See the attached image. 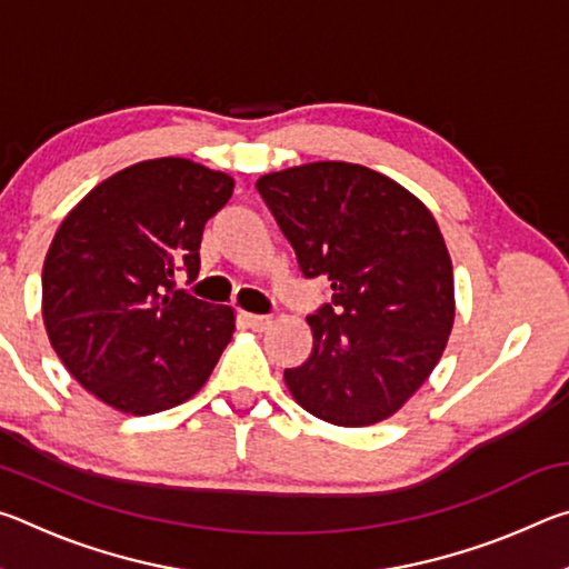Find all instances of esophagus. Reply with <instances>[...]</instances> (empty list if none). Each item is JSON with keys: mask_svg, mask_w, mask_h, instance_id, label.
I'll return each instance as SVG.
<instances>
[{"mask_svg": "<svg viewBox=\"0 0 569 569\" xmlns=\"http://www.w3.org/2000/svg\"><path fill=\"white\" fill-rule=\"evenodd\" d=\"M243 321L253 331H263V329H268V326H271V319H268V316H258V313H243Z\"/></svg>", "mask_w": 569, "mask_h": 569, "instance_id": "esophagus-1", "label": "esophagus"}]
</instances>
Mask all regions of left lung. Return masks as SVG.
<instances>
[{"mask_svg":"<svg viewBox=\"0 0 569 569\" xmlns=\"http://www.w3.org/2000/svg\"><path fill=\"white\" fill-rule=\"evenodd\" d=\"M306 278L331 281L308 316L311 356L286 369L301 407L336 427H369L407 403L447 349L455 273L429 208L353 162H308L258 178Z\"/></svg>","mask_w":569,"mask_h":569,"instance_id":"obj_1","label":"left lung"}]
</instances>
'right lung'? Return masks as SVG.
Here are the masks:
<instances>
[{"instance_id":"add662e5","label":"right lung","mask_w":569,"mask_h":569,"mask_svg":"<svg viewBox=\"0 0 569 569\" xmlns=\"http://www.w3.org/2000/svg\"><path fill=\"white\" fill-rule=\"evenodd\" d=\"M233 178L186 158L142 160L94 186L57 228L42 268V319L64 369L132 417L188 401L233 339L230 306L196 281L200 238Z\"/></svg>"}]
</instances>
